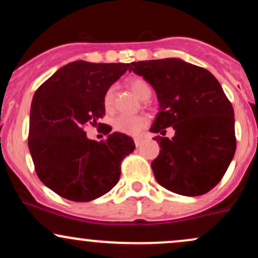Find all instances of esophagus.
Here are the masks:
<instances>
[{
	"label": "esophagus",
	"instance_id": "obj_1",
	"mask_svg": "<svg viewBox=\"0 0 258 258\" xmlns=\"http://www.w3.org/2000/svg\"><path fill=\"white\" fill-rule=\"evenodd\" d=\"M133 141H135V144H136V147H139L142 144V138H139V137H135L133 138Z\"/></svg>",
	"mask_w": 258,
	"mask_h": 258
}]
</instances>
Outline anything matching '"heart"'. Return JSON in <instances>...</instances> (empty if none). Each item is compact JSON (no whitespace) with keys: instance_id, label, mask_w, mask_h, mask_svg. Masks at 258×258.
<instances>
[{"instance_id":"obj_1","label":"heart","mask_w":258,"mask_h":258,"mask_svg":"<svg viewBox=\"0 0 258 258\" xmlns=\"http://www.w3.org/2000/svg\"><path fill=\"white\" fill-rule=\"evenodd\" d=\"M128 86L131 90L135 92L136 96L141 99H148L152 96V88L146 80L141 78H133L128 81ZM115 96V86H110L105 91L104 97H103V105L106 110H110L114 104ZM148 122L147 116L144 115H120L112 122L115 131L123 133V135L135 136L138 135L143 127H146Z\"/></svg>"}]
</instances>
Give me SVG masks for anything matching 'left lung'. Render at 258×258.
I'll list each match as a JSON object with an SVG mask.
<instances>
[{
    "label": "left lung",
    "instance_id": "1",
    "mask_svg": "<svg viewBox=\"0 0 258 258\" xmlns=\"http://www.w3.org/2000/svg\"><path fill=\"white\" fill-rule=\"evenodd\" d=\"M130 72L153 86L159 112L150 131L160 153L154 176L167 190L198 197L211 190L226 173L236 149L234 110L209 70L178 58L133 61Z\"/></svg>",
    "mask_w": 258,
    "mask_h": 258
}]
</instances>
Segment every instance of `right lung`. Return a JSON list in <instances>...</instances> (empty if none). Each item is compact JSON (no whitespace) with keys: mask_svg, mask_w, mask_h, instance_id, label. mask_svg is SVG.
<instances>
[{"mask_svg":"<svg viewBox=\"0 0 258 258\" xmlns=\"http://www.w3.org/2000/svg\"><path fill=\"white\" fill-rule=\"evenodd\" d=\"M128 68L76 60L57 70L35 92L29 150L38 178L61 198L91 201L119 182L121 161L136 148L133 139L114 132L104 142L92 141L84 127L97 125L104 116L105 91Z\"/></svg>","mask_w":258,"mask_h":258,"instance_id":"obj_1","label":"right lung"}]
</instances>
